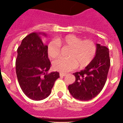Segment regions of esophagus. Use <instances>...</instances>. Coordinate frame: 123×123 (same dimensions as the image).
I'll return each instance as SVG.
<instances>
[{
    "instance_id": "esophagus-1",
    "label": "esophagus",
    "mask_w": 123,
    "mask_h": 123,
    "mask_svg": "<svg viewBox=\"0 0 123 123\" xmlns=\"http://www.w3.org/2000/svg\"><path fill=\"white\" fill-rule=\"evenodd\" d=\"M59 75H60L61 77H63V76H65L67 75V74H66V73H59Z\"/></svg>"
}]
</instances>
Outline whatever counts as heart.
Segmentation results:
<instances>
[{
    "instance_id": "heart-1",
    "label": "heart",
    "mask_w": 123,
    "mask_h": 123,
    "mask_svg": "<svg viewBox=\"0 0 123 123\" xmlns=\"http://www.w3.org/2000/svg\"><path fill=\"white\" fill-rule=\"evenodd\" d=\"M61 46H68L67 58H59L53 61L52 67L55 70L68 72L76 67H84L89 65L95 58L96 47L92 40H82L73 34L58 37L49 42L47 53L50 58H55L60 53Z\"/></svg>"
}]
</instances>
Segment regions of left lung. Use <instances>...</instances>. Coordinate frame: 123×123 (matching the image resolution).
<instances>
[{
	"mask_svg": "<svg viewBox=\"0 0 123 123\" xmlns=\"http://www.w3.org/2000/svg\"><path fill=\"white\" fill-rule=\"evenodd\" d=\"M110 65L109 49L97 43L96 55L92 61L85 69L73 73L76 80L68 87L73 98L88 101L97 96L106 82Z\"/></svg>",
	"mask_w": 123,
	"mask_h": 123,
	"instance_id": "8db88e82",
	"label": "left lung"
}]
</instances>
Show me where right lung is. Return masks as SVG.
Here are the masks:
<instances>
[{"mask_svg": "<svg viewBox=\"0 0 123 123\" xmlns=\"http://www.w3.org/2000/svg\"><path fill=\"white\" fill-rule=\"evenodd\" d=\"M50 67L47 45L38 34L32 33L24 37L18 49L16 71L20 88L28 98L40 101L50 95L59 78L57 72L48 73Z\"/></svg>", "mask_w": 123, "mask_h": 123, "instance_id": "1", "label": "right lung"}]
</instances>
